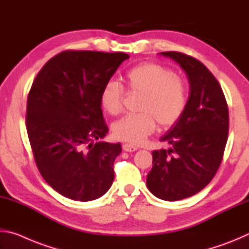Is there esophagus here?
<instances>
[{
    "instance_id": "1",
    "label": "esophagus",
    "mask_w": 249,
    "mask_h": 249,
    "mask_svg": "<svg viewBox=\"0 0 249 249\" xmlns=\"http://www.w3.org/2000/svg\"><path fill=\"white\" fill-rule=\"evenodd\" d=\"M123 149L125 151H135V150H137V147L130 145V144H123Z\"/></svg>"
}]
</instances>
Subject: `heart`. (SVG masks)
Listing matches in <instances>:
<instances>
[{
	"label": "heart",
	"instance_id": "heart-1",
	"mask_svg": "<svg viewBox=\"0 0 249 249\" xmlns=\"http://www.w3.org/2000/svg\"><path fill=\"white\" fill-rule=\"evenodd\" d=\"M129 93H140L141 113L129 114L117 121L113 134L117 140L141 144L156 129L169 127L178 122L187 108L188 89L183 80L168 67L145 62L133 67L124 75ZM124 87L111 80L101 91V104L111 115H119L123 108Z\"/></svg>",
	"mask_w": 249,
	"mask_h": 249
}]
</instances>
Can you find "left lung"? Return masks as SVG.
Returning <instances> with one entry per match:
<instances>
[{
	"label": "left lung",
	"instance_id": "8db88e82",
	"mask_svg": "<svg viewBox=\"0 0 249 249\" xmlns=\"http://www.w3.org/2000/svg\"><path fill=\"white\" fill-rule=\"evenodd\" d=\"M161 54L178 62L191 89L183 115L160 140L170 148L153 151L146 183L159 199L178 201L200 192L220 168L229 136V107L220 83L201 61L178 52Z\"/></svg>",
	"mask_w": 249,
	"mask_h": 249
}]
</instances>
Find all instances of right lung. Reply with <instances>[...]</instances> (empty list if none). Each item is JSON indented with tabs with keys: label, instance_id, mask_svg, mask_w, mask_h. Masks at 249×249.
<instances>
[{
	"label": "right lung",
	"instance_id": "1",
	"mask_svg": "<svg viewBox=\"0 0 249 249\" xmlns=\"http://www.w3.org/2000/svg\"><path fill=\"white\" fill-rule=\"evenodd\" d=\"M128 58L65 50L46 62L29 90L26 129L36 166L53 190L71 200L98 199L114 180L121 144L94 141L108 132L101 91Z\"/></svg>",
	"mask_w": 249,
	"mask_h": 249
}]
</instances>
